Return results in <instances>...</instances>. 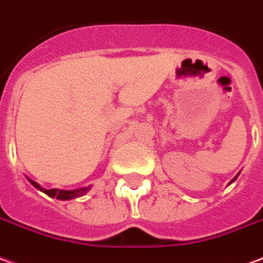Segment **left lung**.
<instances>
[{
  "label": "left lung",
  "mask_w": 263,
  "mask_h": 263,
  "mask_svg": "<svg viewBox=\"0 0 263 263\" xmlns=\"http://www.w3.org/2000/svg\"><path fill=\"white\" fill-rule=\"evenodd\" d=\"M238 175H239V174H238ZM238 175H237V176H238ZM237 176H235V178H234V179H233V181H231V182H230V183H233V182H234V181H235V179H237ZM230 183H229V185H230Z\"/></svg>",
  "instance_id": "8db88e82"
}]
</instances>
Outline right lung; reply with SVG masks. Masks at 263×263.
I'll return each mask as SVG.
<instances>
[{"instance_id":"add662e5","label":"right lung","mask_w":263,"mask_h":263,"mask_svg":"<svg viewBox=\"0 0 263 263\" xmlns=\"http://www.w3.org/2000/svg\"><path fill=\"white\" fill-rule=\"evenodd\" d=\"M29 182L33 185L36 189H39L43 193H46L47 196L50 197H55V199H59V200H70V199H76V197H80L82 195H85V193L89 191V186L88 187H81V189H74V191H63V189H45V187H42L37 183V182L32 181L29 179Z\"/></svg>"}]
</instances>
